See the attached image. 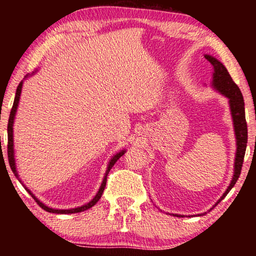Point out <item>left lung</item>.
Here are the masks:
<instances>
[{"mask_svg": "<svg viewBox=\"0 0 256 256\" xmlns=\"http://www.w3.org/2000/svg\"><path fill=\"white\" fill-rule=\"evenodd\" d=\"M205 58L208 59L210 64L212 65L213 70H214V73H213V86H214L220 93H222L224 96H226L230 99V112H232L234 132H236V146H238L236 163H234L233 180L230 182V186L227 188L225 194H222V197L219 199L220 202L226 197L227 194L230 191V188L236 185V180H239V176L241 174V168H242V164H244V152H246V146H247V138H248L247 122H246V116H244V96L240 88L238 87L236 84L233 82L232 76H230L228 71H227L226 68L222 64V62L208 54L205 56ZM218 202H216V204H218Z\"/></svg>", "mask_w": 256, "mask_h": 256, "instance_id": "8db88e82", "label": "left lung"}]
</instances>
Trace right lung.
I'll return each mask as SVG.
<instances>
[{
  "label": "right lung",
  "instance_id": "right-lung-1",
  "mask_svg": "<svg viewBox=\"0 0 256 256\" xmlns=\"http://www.w3.org/2000/svg\"><path fill=\"white\" fill-rule=\"evenodd\" d=\"M22 84L23 82H20L18 84V86H17V90H16V96H15V100H14V104H12V110H10V115H9V121H8V148H6V152H8V160H9V166L10 168H12V172L15 174V176H17V172H16V168H15V160H14V142H12V124H14V118H15V113H16V110H17V106H18V101H20V90H22ZM126 152L124 150H122V152H120L118 154H116L113 158L110 160V166H108V170L106 172V176H104V182L102 184H101L100 186V190L99 192H98L96 197H94L92 200H90L88 204L84 205V206H80V208H72V210H54V208H48V206H45L43 202H40L38 199L34 197V196L31 194V192L28 190L26 191L29 192V194H31V197H32L34 200H36V202L38 205L40 206L42 208L45 210V211L50 212V213H60V214H66V213H78V212H82V211H86V210H88L92 208V206H94L96 204V202L99 200V199L101 198V196H102L104 194V186H106V182H107V174L108 172H110V170L112 169V166H114L115 163H116V160L120 158V157L124 155Z\"/></svg>",
  "mask_w": 256,
  "mask_h": 256
}]
</instances>
